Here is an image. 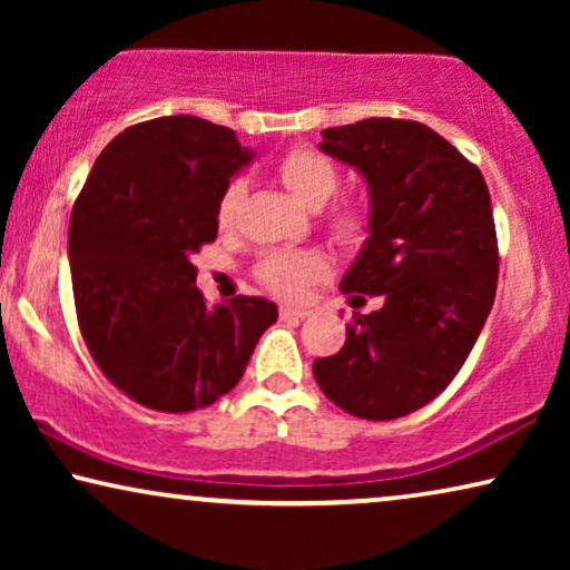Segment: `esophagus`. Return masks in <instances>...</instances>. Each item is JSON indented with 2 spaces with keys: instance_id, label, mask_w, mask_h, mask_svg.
<instances>
[{
  "instance_id": "esophagus-1",
  "label": "esophagus",
  "mask_w": 570,
  "mask_h": 570,
  "mask_svg": "<svg viewBox=\"0 0 570 570\" xmlns=\"http://www.w3.org/2000/svg\"><path fill=\"white\" fill-rule=\"evenodd\" d=\"M308 314H311L308 308H295V306L279 308V318H306Z\"/></svg>"
}]
</instances>
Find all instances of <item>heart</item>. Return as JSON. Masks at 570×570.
I'll use <instances>...</instances> for the list:
<instances>
[{
    "instance_id": "b5f03b06",
    "label": "heart",
    "mask_w": 570,
    "mask_h": 570,
    "mask_svg": "<svg viewBox=\"0 0 570 570\" xmlns=\"http://www.w3.org/2000/svg\"><path fill=\"white\" fill-rule=\"evenodd\" d=\"M277 176L279 181L287 186V191L295 199L308 207H322L332 199V194L340 186V170L334 166L332 158H326L316 147L298 145L287 150L283 158L277 160ZM246 197V181L244 178H233L220 194L217 202V223L223 228H230L236 223L238 209L244 205ZM371 225L368 207L363 202H340L330 213V228L340 240L347 244H357L365 238ZM324 256L316 252H287V248H277V252L264 254L259 264H256V277L267 287L269 293L279 295V298H301L303 291L311 283L326 277Z\"/></svg>"
}]
</instances>
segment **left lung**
Listing matches in <instances>:
<instances>
[{
    "label": "left lung",
    "mask_w": 570,
    "mask_h": 570,
    "mask_svg": "<svg viewBox=\"0 0 570 570\" xmlns=\"http://www.w3.org/2000/svg\"><path fill=\"white\" fill-rule=\"evenodd\" d=\"M326 155L368 184V240L340 291L384 306L353 314L345 347L316 357L322 392L350 415L396 420L435 400L462 368L493 308L498 238L480 168L410 119L324 129Z\"/></svg>",
    "instance_id": "obj_1"
}]
</instances>
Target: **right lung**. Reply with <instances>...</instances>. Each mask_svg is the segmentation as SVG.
I'll return each mask as SVG.
<instances>
[{"label":"right lung","instance_id":"obj_1","mask_svg":"<svg viewBox=\"0 0 570 570\" xmlns=\"http://www.w3.org/2000/svg\"><path fill=\"white\" fill-rule=\"evenodd\" d=\"M248 160L233 129L160 116L114 137L75 202L77 324L106 379L142 407L194 412L217 402L277 322L264 298L207 306L191 264L217 238V202Z\"/></svg>","mask_w":570,"mask_h":570}]
</instances>
